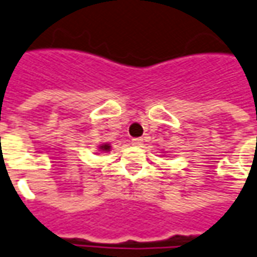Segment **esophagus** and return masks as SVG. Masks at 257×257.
<instances>
[{"mask_svg":"<svg viewBox=\"0 0 257 257\" xmlns=\"http://www.w3.org/2000/svg\"><path fill=\"white\" fill-rule=\"evenodd\" d=\"M143 143V139H141V138H135V139H132V145L134 146H141Z\"/></svg>","mask_w":257,"mask_h":257,"instance_id":"1","label":"esophagus"}]
</instances>
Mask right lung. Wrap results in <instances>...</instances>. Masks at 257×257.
Returning a JSON list of instances; mask_svg holds the SVG:
<instances>
[{
  "label": "right lung",
  "mask_w": 257,
  "mask_h": 257,
  "mask_svg": "<svg viewBox=\"0 0 257 257\" xmlns=\"http://www.w3.org/2000/svg\"><path fill=\"white\" fill-rule=\"evenodd\" d=\"M99 149L102 152H108L111 149V146H109V145H102V146H99Z\"/></svg>",
  "instance_id": "1"
}]
</instances>
